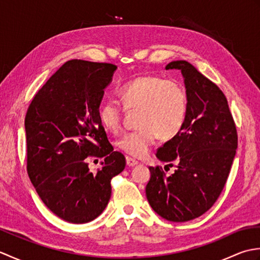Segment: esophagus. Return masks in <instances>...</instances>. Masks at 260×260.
<instances>
[{
	"instance_id": "esophagus-1",
	"label": "esophagus",
	"mask_w": 260,
	"mask_h": 260,
	"mask_svg": "<svg viewBox=\"0 0 260 260\" xmlns=\"http://www.w3.org/2000/svg\"><path fill=\"white\" fill-rule=\"evenodd\" d=\"M137 163H139V162H137L136 159L132 158V157H128V156L126 157V164H127V167H129V168L135 167V165H136Z\"/></svg>"
}]
</instances>
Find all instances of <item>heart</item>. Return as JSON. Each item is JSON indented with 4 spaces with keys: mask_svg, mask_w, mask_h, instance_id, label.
Listing matches in <instances>:
<instances>
[{
    "mask_svg": "<svg viewBox=\"0 0 260 260\" xmlns=\"http://www.w3.org/2000/svg\"><path fill=\"white\" fill-rule=\"evenodd\" d=\"M119 96L123 106L112 99L105 101L99 108V118L108 131L117 133L126 110H140V128L125 134L118 142L120 150L132 156H145L159 136L173 139L185 123L187 96L178 80L156 75L137 76L120 87Z\"/></svg>",
    "mask_w": 260,
    "mask_h": 260,
    "instance_id": "obj_1",
    "label": "heart"
}]
</instances>
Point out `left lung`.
<instances>
[{
	"label": "left lung",
	"instance_id": "obj_1",
	"mask_svg": "<svg viewBox=\"0 0 260 260\" xmlns=\"http://www.w3.org/2000/svg\"><path fill=\"white\" fill-rule=\"evenodd\" d=\"M165 69L181 70L187 96L185 123L180 133L159 147L156 156L174 167H150L146 198L152 209L173 222L200 217L221 194L238 146V135L221 89L185 60Z\"/></svg>",
	"mask_w": 260,
	"mask_h": 260
}]
</instances>
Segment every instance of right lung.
Returning <instances> with one entry per match:
<instances>
[{
    "instance_id": "right-lung-1",
    "label": "right lung",
    "mask_w": 260,
    "mask_h": 260,
    "mask_svg": "<svg viewBox=\"0 0 260 260\" xmlns=\"http://www.w3.org/2000/svg\"><path fill=\"white\" fill-rule=\"evenodd\" d=\"M115 64L69 60L33 97L26 110V171L39 197L64 221L86 223L110 199V181L125 169L99 118ZM88 157H104L92 174Z\"/></svg>"
}]
</instances>
